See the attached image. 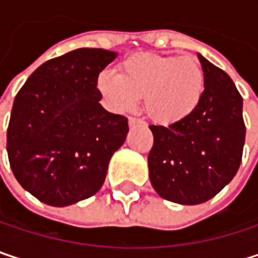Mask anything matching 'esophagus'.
<instances>
[{"instance_id":"1","label":"esophagus","mask_w":258,"mask_h":258,"mask_svg":"<svg viewBox=\"0 0 258 258\" xmlns=\"http://www.w3.org/2000/svg\"><path fill=\"white\" fill-rule=\"evenodd\" d=\"M145 122L142 121V119H139V118H136V116H130L128 118V125L130 127H136V125H143Z\"/></svg>"}]
</instances>
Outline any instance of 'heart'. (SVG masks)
I'll use <instances>...</instances> for the list:
<instances>
[{
	"mask_svg": "<svg viewBox=\"0 0 258 258\" xmlns=\"http://www.w3.org/2000/svg\"><path fill=\"white\" fill-rule=\"evenodd\" d=\"M95 88L112 112H128L145 98L151 118L173 124L197 107L205 89V72L194 56L136 53L119 64V73L101 70Z\"/></svg>",
	"mask_w": 258,
	"mask_h": 258,
	"instance_id": "heart-1",
	"label": "heart"
}]
</instances>
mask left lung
<instances>
[{
  "instance_id": "1",
  "label": "left lung",
  "mask_w": 258,
  "mask_h": 258,
  "mask_svg": "<svg viewBox=\"0 0 258 258\" xmlns=\"http://www.w3.org/2000/svg\"><path fill=\"white\" fill-rule=\"evenodd\" d=\"M205 89L183 119L149 125L154 145L148 155L154 189L166 200L199 205L217 196L234 178L245 143L242 97L230 76L199 55Z\"/></svg>"
}]
</instances>
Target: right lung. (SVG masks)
<instances>
[{"mask_svg": "<svg viewBox=\"0 0 258 258\" xmlns=\"http://www.w3.org/2000/svg\"><path fill=\"white\" fill-rule=\"evenodd\" d=\"M116 52L82 47L41 64L19 89L7 128L18 182L40 202L69 206L94 196L128 133L103 109L95 79Z\"/></svg>", "mask_w": 258, "mask_h": 258, "instance_id": "right-lung-1", "label": "right lung"}]
</instances>
